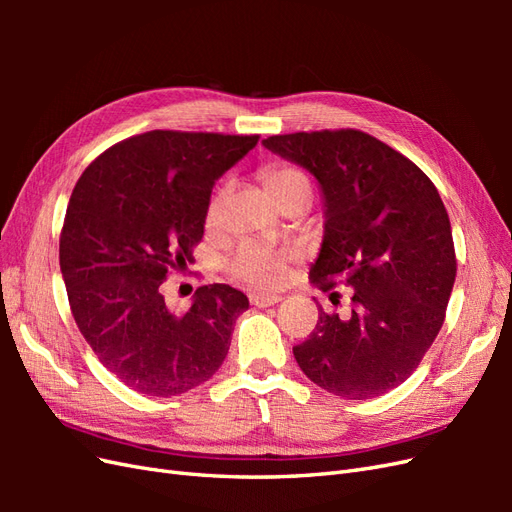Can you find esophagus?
<instances>
[{
	"instance_id": "obj_1",
	"label": "esophagus",
	"mask_w": 512,
	"mask_h": 512,
	"mask_svg": "<svg viewBox=\"0 0 512 512\" xmlns=\"http://www.w3.org/2000/svg\"><path fill=\"white\" fill-rule=\"evenodd\" d=\"M282 297L280 294H265V292H252L250 294V303L256 307H271L275 303H280Z\"/></svg>"
}]
</instances>
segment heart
Instances as JSON below:
<instances>
[{
    "label": "heart",
    "instance_id": "obj_1",
    "mask_svg": "<svg viewBox=\"0 0 512 512\" xmlns=\"http://www.w3.org/2000/svg\"><path fill=\"white\" fill-rule=\"evenodd\" d=\"M265 185L267 192L273 198V203L284 198L292 192H309L307 177L301 173L299 168L292 166H273L265 173ZM215 215H218V198L211 200L207 209V226L215 224ZM299 256L294 247H284V250H271V247H262L256 243H245L239 247L230 262V271L235 273L239 280H245L250 284L262 286V288H273L284 282L288 262Z\"/></svg>",
    "mask_w": 512,
    "mask_h": 512
}]
</instances>
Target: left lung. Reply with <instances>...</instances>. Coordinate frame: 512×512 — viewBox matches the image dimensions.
<instances>
[{"mask_svg":"<svg viewBox=\"0 0 512 512\" xmlns=\"http://www.w3.org/2000/svg\"><path fill=\"white\" fill-rule=\"evenodd\" d=\"M262 145L318 181L324 239L312 282L324 292L352 290V312L329 316L320 307L294 359L320 389L344 399L395 389L442 329L455 284L453 232L436 185L359 130L269 136Z\"/></svg>","mask_w":512,"mask_h":512,"instance_id":"left-lung-1","label":"left lung"}]
</instances>
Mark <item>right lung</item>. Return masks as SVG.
I'll return each mask as SVG.
<instances>
[{
  "label": "right lung",
  "mask_w": 512,
  "mask_h": 512,
  "mask_svg": "<svg viewBox=\"0 0 512 512\" xmlns=\"http://www.w3.org/2000/svg\"><path fill=\"white\" fill-rule=\"evenodd\" d=\"M258 136L153 130L106 149L76 181L59 239L72 316L100 363L130 389L181 395L224 363L250 301L200 286L177 314L160 292L203 239L211 190Z\"/></svg>",
  "instance_id": "obj_1"
}]
</instances>
